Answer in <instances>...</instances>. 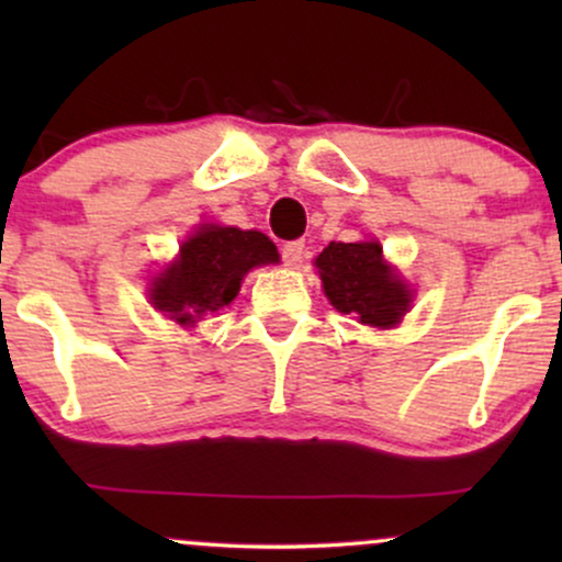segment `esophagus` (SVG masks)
<instances>
[{
    "instance_id": "1",
    "label": "esophagus",
    "mask_w": 562,
    "mask_h": 562,
    "mask_svg": "<svg viewBox=\"0 0 562 562\" xmlns=\"http://www.w3.org/2000/svg\"><path fill=\"white\" fill-rule=\"evenodd\" d=\"M303 254H306V243L303 240H288L282 245V261H285L288 267H299L303 261Z\"/></svg>"
}]
</instances>
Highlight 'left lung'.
<instances>
[{
	"label": "left lung",
	"instance_id": "obj_1",
	"mask_svg": "<svg viewBox=\"0 0 562 562\" xmlns=\"http://www.w3.org/2000/svg\"><path fill=\"white\" fill-rule=\"evenodd\" d=\"M325 295L362 325L391 327L409 308L412 293L391 274L378 243H330L317 256Z\"/></svg>",
	"mask_w": 562,
	"mask_h": 562
}]
</instances>
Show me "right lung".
I'll return each mask as SVG.
<instances>
[{
    "instance_id": "right-lung-1",
    "label": "right lung",
    "mask_w": 562,
    "mask_h": 562,
    "mask_svg": "<svg viewBox=\"0 0 562 562\" xmlns=\"http://www.w3.org/2000/svg\"><path fill=\"white\" fill-rule=\"evenodd\" d=\"M274 261H280L274 243L261 232L200 227L182 243L179 259L153 280L150 299L166 317L192 325L203 314L229 306L250 269Z\"/></svg>"
}]
</instances>
